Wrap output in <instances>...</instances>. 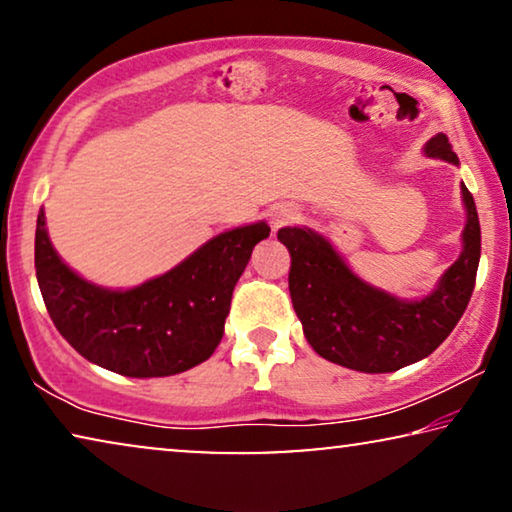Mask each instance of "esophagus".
<instances>
[{"mask_svg":"<svg viewBox=\"0 0 512 512\" xmlns=\"http://www.w3.org/2000/svg\"><path fill=\"white\" fill-rule=\"evenodd\" d=\"M298 219V212L296 207L291 205H279L272 209V228H282V226H289Z\"/></svg>","mask_w":512,"mask_h":512,"instance_id":"obj_1","label":"esophagus"}]
</instances>
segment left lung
<instances>
[{"instance_id": "8db88e82", "label": "left lung", "mask_w": 512, "mask_h": 512, "mask_svg": "<svg viewBox=\"0 0 512 512\" xmlns=\"http://www.w3.org/2000/svg\"><path fill=\"white\" fill-rule=\"evenodd\" d=\"M431 158L459 165L445 135L426 144ZM466 205L464 251L422 300H398L361 282L324 237L310 228H282L277 240L291 254L289 291L314 352L361 373H391L429 356L464 314L480 263L475 200L461 184Z\"/></svg>"}]
</instances>
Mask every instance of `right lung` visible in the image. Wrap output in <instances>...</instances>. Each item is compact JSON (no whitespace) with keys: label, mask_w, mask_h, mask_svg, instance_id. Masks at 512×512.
Returning a JSON list of instances; mask_svg holds the SVG:
<instances>
[{"label":"right lung","mask_w":512,"mask_h":512,"mask_svg":"<svg viewBox=\"0 0 512 512\" xmlns=\"http://www.w3.org/2000/svg\"><path fill=\"white\" fill-rule=\"evenodd\" d=\"M268 235L265 221L228 230L163 277L130 291H109L60 261L39 212L34 268L46 310L76 352L118 375L165 377L214 354L237 279Z\"/></svg>","instance_id":"right-lung-1"}]
</instances>
